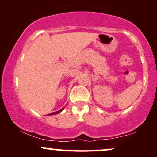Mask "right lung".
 Returning a JSON list of instances; mask_svg holds the SVG:
<instances>
[{
	"label": "right lung",
	"instance_id": "right-lung-1",
	"mask_svg": "<svg viewBox=\"0 0 157 157\" xmlns=\"http://www.w3.org/2000/svg\"><path fill=\"white\" fill-rule=\"evenodd\" d=\"M64 109V107L62 109H60V110H59V111H55V112H52V113H48V115H54V114H57V113H59L60 112H61V111H63V110Z\"/></svg>",
	"mask_w": 157,
	"mask_h": 157
}]
</instances>
